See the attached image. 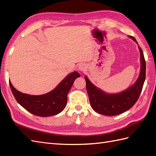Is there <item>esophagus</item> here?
I'll list each match as a JSON object with an SVG mask.
<instances>
[{"label":"esophagus","mask_w":156,"mask_h":156,"mask_svg":"<svg viewBox=\"0 0 156 156\" xmlns=\"http://www.w3.org/2000/svg\"><path fill=\"white\" fill-rule=\"evenodd\" d=\"M85 68H86V66L83 64H81L80 65H79V66H78V69H79V70H80V71H84Z\"/></svg>","instance_id":"34e87169"}]
</instances>
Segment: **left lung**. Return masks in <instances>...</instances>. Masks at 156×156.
Here are the masks:
<instances>
[{
  "label": "left lung",
  "mask_w": 156,
  "mask_h": 156,
  "mask_svg": "<svg viewBox=\"0 0 156 156\" xmlns=\"http://www.w3.org/2000/svg\"><path fill=\"white\" fill-rule=\"evenodd\" d=\"M129 37L137 44L133 37L129 36ZM139 49L141 54L140 74L135 83L125 91L117 94H107L92 84L87 76H85L90 105L93 110L98 113L107 116L121 114L131 108L137 101L145 79V61L143 51L140 46Z\"/></svg>",
  "instance_id": "left-lung-1"
}]
</instances>
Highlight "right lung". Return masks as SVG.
<instances>
[{
  "instance_id": "right-lung-1",
  "label": "right lung",
  "mask_w": 156,
  "mask_h": 156,
  "mask_svg": "<svg viewBox=\"0 0 156 156\" xmlns=\"http://www.w3.org/2000/svg\"><path fill=\"white\" fill-rule=\"evenodd\" d=\"M80 77L77 72H72L55 88L42 95H29L15 89L9 81L12 94L22 107L31 113L39 117H49L57 115L65 108L69 90L76 78Z\"/></svg>"
}]
</instances>
